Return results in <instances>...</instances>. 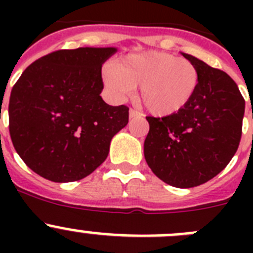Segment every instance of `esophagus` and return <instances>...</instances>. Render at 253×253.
I'll use <instances>...</instances> for the list:
<instances>
[{
    "label": "esophagus",
    "instance_id": "esophagus-1",
    "mask_svg": "<svg viewBox=\"0 0 253 253\" xmlns=\"http://www.w3.org/2000/svg\"><path fill=\"white\" fill-rule=\"evenodd\" d=\"M142 116L143 114L140 113V111L135 110V109H130V110H129V118H130V119H133V118H142Z\"/></svg>",
    "mask_w": 253,
    "mask_h": 253
}]
</instances>
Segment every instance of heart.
<instances>
[{"mask_svg":"<svg viewBox=\"0 0 253 253\" xmlns=\"http://www.w3.org/2000/svg\"><path fill=\"white\" fill-rule=\"evenodd\" d=\"M105 86L123 97L139 86V99L152 114L167 116L178 113L198 90L200 75L186 58L165 51H144L116 60L102 73Z\"/></svg>","mask_w":253,"mask_h":253,"instance_id":"1","label":"heart"}]
</instances>
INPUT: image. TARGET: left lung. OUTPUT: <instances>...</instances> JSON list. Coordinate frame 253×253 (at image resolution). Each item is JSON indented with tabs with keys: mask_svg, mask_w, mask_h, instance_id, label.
<instances>
[{
	"mask_svg": "<svg viewBox=\"0 0 253 253\" xmlns=\"http://www.w3.org/2000/svg\"><path fill=\"white\" fill-rule=\"evenodd\" d=\"M182 55L198 68V90L178 113L147 116L144 157L163 182L187 189L205 184L231 162L242 135L245 99L227 73Z\"/></svg>",
	"mask_w": 253,
	"mask_h": 253,
	"instance_id": "obj_1",
	"label": "left lung"
}]
</instances>
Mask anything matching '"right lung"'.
Instances as JSON below:
<instances>
[{
    "instance_id": "add662e5",
    "label": "right lung",
    "mask_w": 253,
    "mask_h": 253,
    "mask_svg": "<svg viewBox=\"0 0 253 253\" xmlns=\"http://www.w3.org/2000/svg\"><path fill=\"white\" fill-rule=\"evenodd\" d=\"M115 48L60 49L39 58L13 84L8 102L12 144L35 173L78 181L106 160L129 107L101 99L102 63Z\"/></svg>"
}]
</instances>
